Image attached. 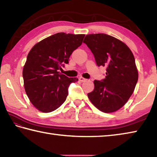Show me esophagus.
<instances>
[{
	"label": "esophagus",
	"instance_id": "34e87169",
	"mask_svg": "<svg viewBox=\"0 0 157 157\" xmlns=\"http://www.w3.org/2000/svg\"><path fill=\"white\" fill-rule=\"evenodd\" d=\"M79 80L80 82H86L87 80V79L82 78V77H80V78H79Z\"/></svg>",
	"mask_w": 157,
	"mask_h": 157
}]
</instances>
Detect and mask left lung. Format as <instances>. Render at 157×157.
I'll list each match as a JSON object with an SVG mask.
<instances>
[{"mask_svg":"<svg viewBox=\"0 0 157 157\" xmlns=\"http://www.w3.org/2000/svg\"><path fill=\"white\" fill-rule=\"evenodd\" d=\"M84 43L93 54L97 65L106 68L105 78L94 81L89 99L101 112L117 111L127 102L138 80L133 54L123 42L106 34L87 35Z\"/></svg>","mask_w":157,"mask_h":157,"instance_id":"8db88e82","label":"left lung"}]
</instances>
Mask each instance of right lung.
I'll return each mask as SVG.
<instances>
[{"label": "right lung", "mask_w": 157, "mask_h": 157, "mask_svg": "<svg viewBox=\"0 0 157 157\" xmlns=\"http://www.w3.org/2000/svg\"><path fill=\"white\" fill-rule=\"evenodd\" d=\"M84 36L58 33L37 43L29 52L23 68L24 88L39 111L48 113L58 108L67 99L69 85L78 82L77 78H68L58 70L69 63Z\"/></svg>", "instance_id": "right-lung-1"}]
</instances>
